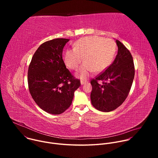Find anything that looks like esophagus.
Returning a JSON list of instances; mask_svg holds the SVG:
<instances>
[{
	"instance_id": "esophagus-1",
	"label": "esophagus",
	"mask_w": 158,
	"mask_h": 158,
	"mask_svg": "<svg viewBox=\"0 0 158 158\" xmlns=\"http://www.w3.org/2000/svg\"><path fill=\"white\" fill-rule=\"evenodd\" d=\"M87 82V81H84V80H81V85H84V84H86Z\"/></svg>"
}]
</instances>
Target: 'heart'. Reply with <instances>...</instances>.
I'll return each instance as SVG.
<instances>
[{
    "mask_svg": "<svg viewBox=\"0 0 158 158\" xmlns=\"http://www.w3.org/2000/svg\"><path fill=\"white\" fill-rule=\"evenodd\" d=\"M116 52V44L110 39L99 36H87L79 39L74 44L73 49L64 54V62L68 68L76 70L82 60L84 62L76 76L85 79L93 73L104 71L111 64Z\"/></svg>",
    "mask_w": 158,
    "mask_h": 158,
    "instance_id": "1",
    "label": "heart"
}]
</instances>
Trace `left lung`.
<instances>
[{"label": "left lung", "instance_id": "left-lung-1", "mask_svg": "<svg viewBox=\"0 0 158 158\" xmlns=\"http://www.w3.org/2000/svg\"><path fill=\"white\" fill-rule=\"evenodd\" d=\"M118 54L107 68L91 81L93 106L102 112H110L120 106L127 98L134 77V65L130 51L116 40ZM99 80L103 82L98 84Z\"/></svg>", "mask_w": 158, "mask_h": 158}]
</instances>
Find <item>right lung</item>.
<instances>
[{"label":"right lung","mask_w":158,"mask_h":158,"mask_svg":"<svg viewBox=\"0 0 158 158\" xmlns=\"http://www.w3.org/2000/svg\"><path fill=\"white\" fill-rule=\"evenodd\" d=\"M68 39L57 38L42 44L28 69L29 92L35 103L49 114H60L72 104L74 91L81 85L62 59Z\"/></svg>","instance_id":"add662e5"}]
</instances>
